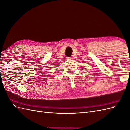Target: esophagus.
<instances>
[{
  "instance_id": "obj_1",
  "label": "esophagus",
  "mask_w": 130,
  "mask_h": 130,
  "mask_svg": "<svg viewBox=\"0 0 130 130\" xmlns=\"http://www.w3.org/2000/svg\"><path fill=\"white\" fill-rule=\"evenodd\" d=\"M66 59H67V60H71V59H72V58H71V57H66Z\"/></svg>"
}]
</instances>
